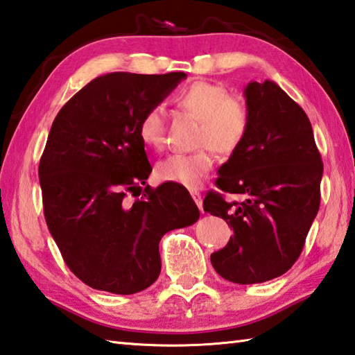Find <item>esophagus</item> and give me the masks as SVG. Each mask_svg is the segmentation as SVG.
Segmentation results:
<instances>
[{
	"instance_id": "obj_1",
	"label": "esophagus",
	"mask_w": 355,
	"mask_h": 355,
	"mask_svg": "<svg viewBox=\"0 0 355 355\" xmlns=\"http://www.w3.org/2000/svg\"><path fill=\"white\" fill-rule=\"evenodd\" d=\"M190 195H191L193 200H195V202H196L198 209H199L200 211H204V207H202V198H200V193H199V191H196V190H191V191H190Z\"/></svg>"
}]
</instances>
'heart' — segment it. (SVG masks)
Wrapping results in <instances>:
<instances>
[{"label":"heart","mask_w":355,"mask_h":355,"mask_svg":"<svg viewBox=\"0 0 355 355\" xmlns=\"http://www.w3.org/2000/svg\"><path fill=\"white\" fill-rule=\"evenodd\" d=\"M182 111L200 120L195 153H176L157 165V176L179 185L198 187L215 165V153L232 155L245 139L250 125L247 105L232 97L225 86L213 82H195L176 96ZM139 137L153 148L165 144V114L160 106H153L139 122Z\"/></svg>","instance_id":"1"}]
</instances>
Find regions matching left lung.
Segmentation results:
<instances>
[{
    "label": "left lung",
    "instance_id": "obj_1",
    "mask_svg": "<svg viewBox=\"0 0 355 355\" xmlns=\"http://www.w3.org/2000/svg\"><path fill=\"white\" fill-rule=\"evenodd\" d=\"M244 97L249 131L215 184L245 199L227 202L209 191L204 210L233 229L211 266L232 283L255 284L282 277L298 259L320 209L323 162L306 112L275 82H250Z\"/></svg>",
    "mask_w": 355,
    "mask_h": 355
}]
</instances>
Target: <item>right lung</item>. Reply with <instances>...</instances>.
Instances as JSON below:
<instances>
[{
	"label": "right lung",
	"mask_w": 355,
	"mask_h": 355,
	"mask_svg": "<svg viewBox=\"0 0 355 355\" xmlns=\"http://www.w3.org/2000/svg\"><path fill=\"white\" fill-rule=\"evenodd\" d=\"M187 78L111 72L80 89L57 114L40 159L46 224L66 266L92 289L131 295L160 273L166 232L195 224L185 187H145L151 165L139 137L146 111Z\"/></svg>",
	"instance_id": "obj_1"
}]
</instances>
